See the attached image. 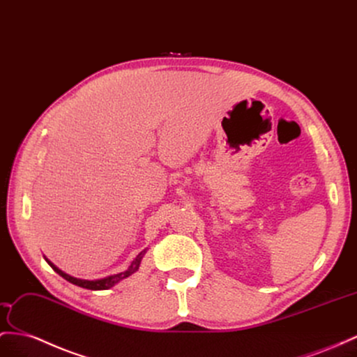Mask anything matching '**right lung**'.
I'll return each mask as SVG.
<instances>
[{"instance_id":"obj_1","label":"right lung","mask_w":357,"mask_h":357,"mask_svg":"<svg viewBox=\"0 0 357 357\" xmlns=\"http://www.w3.org/2000/svg\"><path fill=\"white\" fill-rule=\"evenodd\" d=\"M146 250H148V249H144L143 252H140L139 255H137V258L131 262V266L128 267L125 271L117 273V274H112V276H107V278H102V279H96V280L77 279V278H74V276H70V274H68V273H65V271H61L59 267L54 266V264H52L48 258H45V261H47V262L50 264V266H51V268H52L54 271H56V273H59L63 279H66L68 282L74 283V285L81 287V288H86V289L99 291V289H109L112 287H114L116 283H119V282L126 279V278H130L131 274H134L137 270H139L140 262H142V259H143V257H144Z\"/></svg>"}]
</instances>
